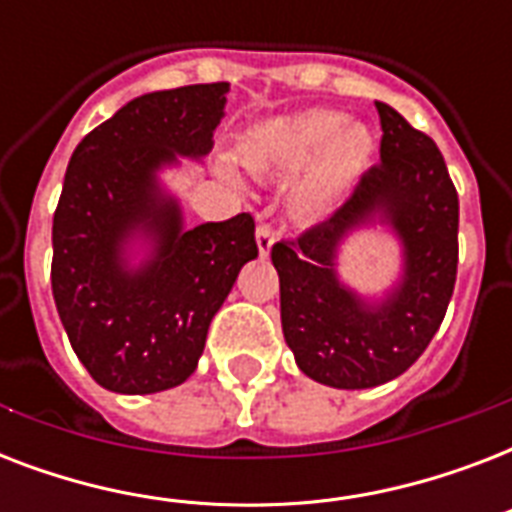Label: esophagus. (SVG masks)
<instances>
[{
    "mask_svg": "<svg viewBox=\"0 0 512 512\" xmlns=\"http://www.w3.org/2000/svg\"><path fill=\"white\" fill-rule=\"evenodd\" d=\"M257 249H260V255H268L273 247V241H276V231H273L271 225H257Z\"/></svg>",
    "mask_w": 512,
    "mask_h": 512,
    "instance_id": "34e87169",
    "label": "esophagus"
}]
</instances>
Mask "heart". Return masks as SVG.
I'll return each mask as SVG.
<instances>
[{
	"instance_id": "heart-1",
	"label": "heart",
	"mask_w": 512,
	"mask_h": 512,
	"mask_svg": "<svg viewBox=\"0 0 512 512\" xmlns=\"http://www.w3.org/2000/svg\"><path fill=\"white\" fill-rule=\"evenodd\" d=\"M372 156V135L364 124L342 122L324 108L276 116L241 138L239 159L257 175H289L311 164L295 188V204L308 215L324 212L348 191ZM220 175L236 180L231 164Z\"/></svg>"
}]
</instances>
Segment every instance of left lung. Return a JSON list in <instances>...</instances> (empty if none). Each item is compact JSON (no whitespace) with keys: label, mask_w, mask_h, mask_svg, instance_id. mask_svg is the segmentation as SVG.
<instances>
[{"label":"left lung","mask_w":512,"mask_h":512,"mask_svg":"<svg viewBox=\"0 0 512 512\" xmlns=\"http://www.w3.org/2000/svg\"><path fill=\"white\" fill-rule=\"evenodd\" d=\"M377 114L380 164L329 220L271 249L281 329L300 372L342 390L404 374L441 327L457 279L460 199L444 156L396 108L377 103ZM377 222L402 241L405 271L382 301H364L339 281L336 255L350 232Z\"/></svg>","instance_id":"left-lung-1"}]
</instances>
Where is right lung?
<instances>
[{
    "mask_svg": "<svg viewBox=\"0 0 512 512\" xmlns=\"http://www.w3.org/2000/svg\"><path fill=\"white\" fill-rule=\"evenodd\" d=\"M228 82L130 100L76 146L52 217V297L92 380L143 396L185 382L207 329L257 257L247 212L185 228L164 167L204 159L225 116ZM140 240L147 257L131 263Z\"/></svg>",
    "mask_w": 512,
    "mask_h": 512,
    "instance_id": "right-lung-1",
    "label": "right lung"
}]
</instances>
